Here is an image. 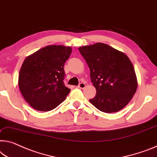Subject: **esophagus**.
<instances>
[{
  "label": "esophagus",
  "mask_w": 157,
  "mask_h": 157,
  "mask_svg": "<svg viewBox=\"0 0 157 157\" xmlns=\"http://www.w3.org/2000/svg\"><path fill=\"white\" fill-rule=\"evenodd\" d=\"M85 87H86V83H80L78 84V86H77V88H81V89H83V88H85Z\"/></svg>",
  "instance_id": "34e87169"
}]
</instances>
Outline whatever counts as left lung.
Segmentation results:
<instances>
[{"label": "left lung", "instance_id": "8db88e82", "mask_svg": "<svg viewBox=\"0 0 157 157\" xmlns=\"http://www.w3.org/2000/svg\"><path fill=\"white\" fill-rule=\"evenodd\" d=\"M90 71L96 95L90 102L101 112L113 113L126 107L137 83L133 65L127 55L98 43L78 48Z\"/></svg>", "mask_w": 157, "mask_h": 157}]
</instances>
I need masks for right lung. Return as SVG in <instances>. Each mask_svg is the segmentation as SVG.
<instances>
[{
	"instance_id": "add662e5",
	"label": "right lung",
	"mask_w": 157,
	"mask_h": 157,
	"mask_svg": "<svg viewBox=\"0 0 157 157\" xmlns=\"http://www.w3.org/2000/svg\"><path fill=\"white\" fill-rule=\"evenodd\" d=\"M71 47L48 45L26 57L19 74V88L33 109H54L70 92L65 86L64 65L71 53Z\"/></svg>"
}]
</instances>
